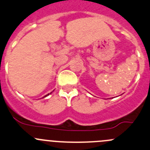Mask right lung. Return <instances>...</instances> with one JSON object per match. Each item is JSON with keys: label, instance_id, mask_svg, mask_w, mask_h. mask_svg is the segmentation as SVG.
Listing matches in <instances>:
<instances>
[{"label": "right lung", "instance_id": "1", "mask_svg": "<svg viewBox=\"0 0 150 150\" xmlns=\"http://www.w3.org/2000/svg\"><path fill=\"white\" fill-rule=\"evenodd\" d=\"M50 94H51V93H50ZM47 95H49V94H47V95H45V97H47ZM44 97H43V98H44Z\"/></svg>", "mask_w": 150, "mask_h": 150}]
</instances>
